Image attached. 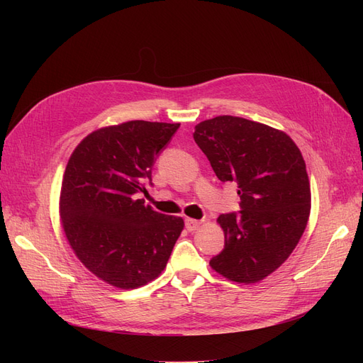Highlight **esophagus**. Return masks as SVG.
Returning a JSON list of instances; mask_svg holds the SVG:
<instances>
[{"instance_id":"34e87169","label":"esophagus","mask_w":363,"mask_h":363,"mask_svg":"<svg viewBox=\"0 0 363 363\" xmlns=\"http://www.w3.org/2000/svg\"><path fill=\"white\" fill-rule=\"evenodd\" d=\"M184 225H186V228L189 230V232H194V230H196V228L201 225V223L196 221V219H192V218H186L184 219Z\"/></svg>"}]
</instances>
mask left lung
<instances>
[{
    "instance_id": "1",
    "label": "left lung",
    "mask_w": 363,
    "mask_h": 363,
    "mask_svg": "<svg viewBox=\"0 0 363 363\" xmlns=\"http://www.w3.org/2000/svg\"><path fill=\"white\" fill-rule=\"evenodd\" d=\"M194 139L221 182L238 184L240 212L219 215L224 250L211 267L256 283L286 260L307 225L311 184L295 142L269 125L223 115L195 125Z\"/></svg>"
}]
</instances>
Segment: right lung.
Segmentation results:
<instances>
[{
    "mask_svg": "<svg viewBox=\"0 0 363 363\" xmlns=\"http://www.w3.org/2000/svg\"><path fill=\"white\" fill-rule=\"evenodd\" d=\"M180 124L128 121L87 135L71 155L60 191V218L75 256L98 279L135 289L164 269L184 227L136 194Z\"/></svg>",
    "mask_w": 363,
    "mask_h": 363,
    "instance_id": "obj_1",
    "label": "right lung"
}]
</instances>
